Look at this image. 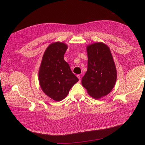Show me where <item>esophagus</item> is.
Returning a JSON list of instances; mask_svg holds the SVG:
<instances>
[{
  "label": "esophagus",
  "instance_id": "obj_1",
  "mask_svg": "<svg viewBox=\"0 0 145 145\" xmlns=\"http://www.w3.org/2000/svg\"><path fill=\"white\" fill-rule=\"evenodd\" d=\"M77 77L78 78V79H79V82H80V80H81V77H80V75H77Z\"/></svg>",
  "mask_w": 145,
  "mask_h": 145
}]
</instances>
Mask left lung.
Instances as JSON below:
<instances>
[{
  "instance_id": "8db88e82",
  "label": "left lung",
  "mask_w": 145,
  "mask_h": 145,
  "mask_svg": "<svg viewBox=\"0 0 145 145\" xmlns=\"http://www.w3.org/2000/svg\"><path fill=\"white\" fill-rule=\"evenodd\" d=\"M88 69L82 84L91 97L99 99L108 94L115 85L117 71L109 48L103 43L87 46Z\"/></svg>"
}]
</instances>
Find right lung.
Returning a JSON list of instances; mask_svg holds the SVG:
<instances>
[{
    "instance_id": "obj_1",
    "label": "right lung",
    "mask_w": 145,
    "mask_h": 145,
    "mask_svg": "<svg viewBox=\"0 0 145 145\" xmlns=\"http://www.w3.org/2000/svg\"><path fill=\"white\" fill-rule=\"evenodd\" d=\"M67 48L63 43L51 44L45 51L39 69V79L42 89L56 101L67 97L70 89L78 81L64 60Z\"/></svg>"
}]
</instances>
